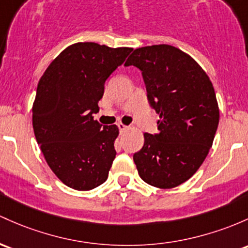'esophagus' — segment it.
Instances as JSON below:
<instances>
[{
  "label": "esophagus",
  "mask_w": 248,
  "mask_h": 248,
  "mask_svg": "<svg viewBox=\"0 0 248 248\" xmlns=\"http://www.w3.org/2000/svg\"><path fill=\"white\" fill-rule=\"evenodd\" d=\"M118 126H119L120 133H121V134H122V133H124V132H126V130H127V129H128V127H127V126H126V124H118Z\"/></svg>",
  "instance_id": "obj_1"
}]
</instances>
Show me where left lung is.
<instances>
[{
	"instance_id": "left-lung-1",
	"label": "left lung",
	"mask_w": 248,
	"mask_h": 248,
	"mask_svg": "<svg viewBox=\"0 0 248 248\" xmlns=\"http://www.w3.org/2000/svg\"><path fill=\"white\" fill-rule=\"evenodd\" d=\"M124 66L142 72L151 107L159 114L157 134L145 133L133 155L140 178L157 188L187 181L213 143L219 107L213 84L188 54L170 45L138 48Z\"/></svg>"
}]
</instances>
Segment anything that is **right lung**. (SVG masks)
<instances>
[{"instance_id":"obj_1","label":"right lung","mask_w":248,"mask_h":248,"mask_svg":"<svg viewBox=\"0 0 248 248\" xmlns=\"http://www.w3.org/2000/svg\"><path fill=\"white\" fill-rule=\"evenodd\" d=\"M132 50L74 43L40 78L32 105L34 134L50 170L70 188L89 190L107 180L119 128L102 127L93 114L99 111L106 80Z\"/></svg>"}]
</instances>
